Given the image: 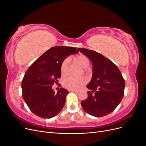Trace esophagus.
<instances>
[{"mask_svg":"<svg viewBox=\"0 0 146 146\" xmlns=\"http://www.w3.org/2000/svg\"><path fill=\"white\" fill-rule=\"evenodd\" d=\"M70 91L73 92H75V93H78V92H79L78 91H76V90H71Z\"/></svg>","mask_w":146,"mask_h":146,"instance_id":"esophagus-1","label":"esophagus"}]
</instances>
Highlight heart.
I'll return each mask as SVG.
<instances>
[{
  "instance_id": "heart-1",
  "label": "heart",
  "mask_w": 146,
  "mask_h": 146,
  "mask_svg": "<svg viewBox=\"0 0 146 146\" xmlns=\"http://www.w3.org/2000/svg\"><path fill=\"white\" fill-rule=\"evenodd\" d=\"M74 61L83 68H86L90 65V60L88 57L84 55H79L74 58ZM69 68V60L64 59L61 64L60 70L62 75H66L68 72ZM86 83L85 79L83 77H74L68 76L63 79V85L64 88L69 90H77Z\"/></svg>"
}]
</instances>
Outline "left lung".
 I'll return each mask as SVG.
<instances>
[{
    "instance_id": "8db88e82",
    "label": "left lung",
    "mask_w": 146,
    "mask_h": 146,
    "mask_svg": "<svg viewBox=\"0 0 146 146\" xmlns=\"http://www.w3.org/2000/svg\"><path fill=\"white\" fill-rule=\"evenodd\" d=\"M92 64V76L86 85V100L81 102L83 109L91 116L102 117L113 112L120 104L124 92L125 81L117 66L99 53L78 48Z\"/></svg>"
}]
</instances>
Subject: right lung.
Masks as SVG:
<instances>
[{"label": "right lung", "instance_id": "right-lung-1", "mask_svg": "<svg viewBox=\"0 0 146 146\" xmlns=\"http://www.w3.org/2000/svg\"><path fill=\"white\" fill-rule=\"evenodd\" d=\"M78 52L73 47H53L39 57L26 71L22 81L23 97L35 115L50 119L63 109L69 92L61 88L55 94L52 86L61 77L60 66L63 61Z\"/></svg>", "mask_w": 146, "mask_h": 146}]
</instances>
